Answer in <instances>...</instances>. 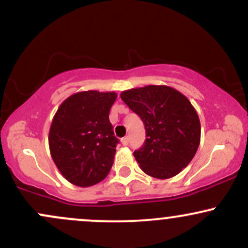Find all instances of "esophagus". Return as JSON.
<instances>
[{
  "label": "esophagus",
  "mask_w": 248,
  "mask_h": 248,
  "mask_svg": "<svg viewBox=\"0 0 248 248\" xmlns=\"http://www.w3.org/2000/svg\"><path fill=\"white\" fill-rule=\"evenodd\" d=\"M121 143L124 144V146H128V143H129V138H128V136H126V138L121 139Z\"/></svg>",
  "instance_id": "esophagus-1"
}]
</instances>
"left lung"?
Masks as SVG:
<instances>
[{"mask_svg": "<svg viewBox=\"0 0 248 248\" xmlns=\"http://www.w3.org/2000/svg\"><path fill=\"white\" fill-rule=\"evenodd\" d=\"M120 96L146 128L143 147L134 152L142 171L158 179L181 172L201 142V122L189 99L166 85L132 88Z\"/></svg>", "mask_w": 248, "mask_h": 248, "instance_id": "left-lung-1", "label": "left lung"}]
</instances>
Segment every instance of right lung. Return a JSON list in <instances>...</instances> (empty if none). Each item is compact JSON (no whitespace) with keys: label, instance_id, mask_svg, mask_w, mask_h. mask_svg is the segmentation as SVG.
I'll return each instance as SVG.
<instances>
[{"label":"right lung","instance_id":"right-lung-1","mask_svg":"<svg viewBox=\"0 0 248 248\" xmlns=\"http://www.w3.org/2000/svg\"><path fill=\"white\" fill-rule=\"evenodd\" d=\"M115 92L84 91L62 102L49 132L51 157L65 179L87 187L102 181L112 168L116 144L108 115Z\"/></svg>","mask_w":248,"mask_h":248}]
</instances>
